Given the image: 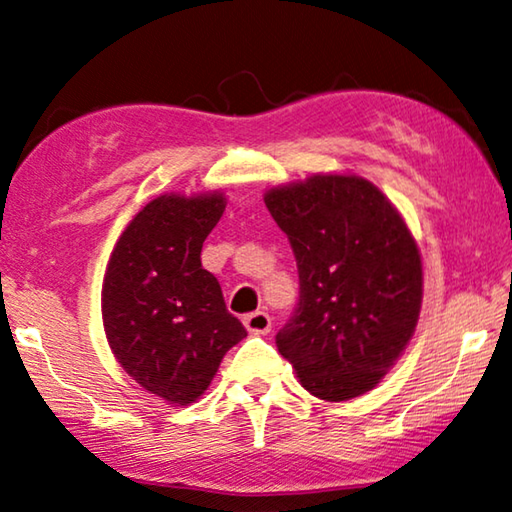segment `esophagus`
<instances>
[{
    "instance_id": "34e87169",
    "label": "esophagus",
    "mask_w": 512,
    "mask_h": 512,
    "mask_svg": "<svg viewBox=\"0 0 512 512\" xmlns=\"http://www.w3.org/2000/svg\"><path fill=\"white\" fill-rule=\"evenodd\" d=\"M244 325L250 334H268L271 332V316L266 311H253L244 316Z\"/></svg>"
}]
</instances>
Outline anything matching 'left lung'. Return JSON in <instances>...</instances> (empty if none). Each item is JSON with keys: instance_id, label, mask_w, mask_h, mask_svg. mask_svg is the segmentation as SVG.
<instances>
[{"instance_id": "obj_1", "label": "left lung", "mask_w": 512, "mask_h": 512, "mask_svg": "<svg viewBox=\"0 0 512 512\" xmlns=\"http://www.w3.org/2000/svg\"><path fill=\"white\" fill-rule=\"evenodd\" d=\"M264 203L300 277L277 350L320 400L372 391L409 345L422 305V257L402 214L354 173L273 187Z\"/></svg>"}]
</instances>
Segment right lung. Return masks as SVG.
<instances>
[{
    "label": "right lung",
    "mask_w": 512,
    "mask_h": 512,
    "mask_svg": "<svg viewBox=\"0 0 512 512\" xmlns=\"http://www.w3.org/2000/svg\"><path fill=\"white\" fill-rule=\"evenodd\" d=\"M223 210L221 192L153 198L121 232L103 277L112 354L144 391L176 406L196 402L225 352L246 336L201 264Z\"/></svg>",
    "instance_id": "obj_1"
}]
</instances>
